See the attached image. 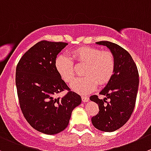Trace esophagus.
Wrapping results in <instances>:
<instances>
[{
  "label": "esophagus",
  "mask_w": 151,
  "mask_h": 151,
  "mask_svg": "<svg viewBox=\"0 0 151 151\" xmlns=\"http://www.w3.org/2000/svg\"><path fill=\"white\" fill-rule=\"evenodd\" d=\"M81 99L83 102H87L89 101V97L87 96H81Z\"/></svg>",
  "instance_id": "34e87169"
}]
</instances>
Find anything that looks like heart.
Returning a JSON list of instances; mask_svg holds the SVG:
<instances>
[{
    "label": "heart",
    "mask_w": 151,
    "mask_h": 151,
    "mask_svg": "<svg viewBox=\"0 0 151 151\" xmlns=\"http://www.w3.org/2000/svg\"><path fill=\"white\" fill-rule=\"evenodd\" d=\"M73 59L78 63L86 64L84 75L86 76L76 78L70 85L72 90L79 94H87L96 89L97 84H107L115 70V58L109 51L100 49L81 47L71 53ZM55 66L61 78L70 83L75 76L74 64L69 56L60 55L56 58Z\"/></svg>",
    "instance_id": "b5f03b06"
}]
</instances>
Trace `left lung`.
Masks as SVG:
<instances>
[{
    "instance_id": "obj_1",
    "label": "left lung",
    "mask_w": 151,
    "mask_h": 151,
    "mask_svg": "<svg viewBox=\"0 0 151 151\" xmlns=\"http://www.w3.org/2000/svg\"><path fill=\"white\" fill-rule=\"evenodd\" d=\"M106 46L115 58V70L111 79L100 92L106 98L93 95L90 99L98 104L99 111L92 117L93 126L104 132H113L122 127L134 110L139 87V72L130 53L110 41L96 42ZM109 99L107 103L106 100Z\"/></svg>"
}]
</instances>
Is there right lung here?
<instances>
[{"label": "right lung", "instance_id": "1", "mask_svg": "<svg viewBox=\"0 0 151 151\" xmlns=\"http://www.w3.org/2000/svg\"><path fill=\"white\" fill-rule=\"evenodd\" d=\"M67 43L41 41L32 47L16 67L15 84L20 107L26 120L38 131L54 135L69 124L72 112L81 103L57 72L55 61ZM67 89L62 98L58 93Z\"/></svg>", "mask_w": 151, "mask_h": 151}]
</instances>
